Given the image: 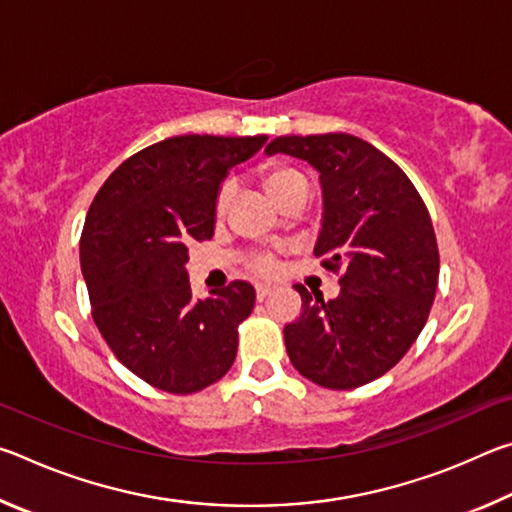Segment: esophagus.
<instances>
[{
	"instance_id": "34e87169",
	"label": "esophagus",
	"mask_w": 512,
	"mask_h": 512,
	"mask_svg": "<svg viewBox=\"0 0 512 512\" xmlns=\"http://www.w3.org/2000/svg\"><path fill=\"white\" fill-rule=\"evenodd\" d=\"M255 293H257V300L262 302V300H266L268 296H271V293H273V287H271V284H257V287H255Z\"/></svg>"
}]
</instances>
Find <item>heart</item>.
Here are the masks:
<instances>
[{
	"label": "heart",
	"instance_id": "1",
	"mask_svg": "<svg viewBox=\"0 0 512 512\" xmlns=\"http://www.w3.org/2000/svg\"><path fill=\"white\" fill-rule=\"evenodd\" d=\"M298 183H307V180H305V176H302L300 171L291 169V167H271V169L264 173V185H266L268 192H271V196L275 198V201H280V196L287 194L289 189L293 185H298ZM232 192H235V189H232V183H223L221 189H219V194H216L214 210H216V214H219V216H223L225 212H228L230 201H232ZM253 268H255L257 273L271 275L275 271V262H273L271 257H262V259H257Z\"/></svg>",
	"mask_w": 512,
	"mask_h": 512
}]
</instances>
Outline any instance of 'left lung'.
Listing matches in <instances>:
<instances>
[{"instance_id": "left-lung-1", "label": "left lung", "mask_w": 512, "mask_h": 512, "mask_svg": "<svg viewBox=\"0 0 512 512\" xmlns=\"http://www.w3.org/2000/svg\"><path fill=\"white\" fill-rule=\"evenodd\" d=\"M266 153L307 160L320 173L314 255L327 271H343L341 293L327 302L296 284L302 314L284 327L289 359L332 391L368 384L409 352L436 298L440 257L427 205L406 173L361 137H275Z\"/></svg>"}]
</instances>
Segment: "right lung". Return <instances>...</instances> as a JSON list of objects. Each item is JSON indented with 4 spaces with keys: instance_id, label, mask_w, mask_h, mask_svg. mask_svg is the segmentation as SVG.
<instances>
[{
    "instance_id": "obj_1",
    "label": "right lung",
    "mask_w": 512,
    "mask_h": 512,
    "mask_svg": "<svg viewBox=\"0 0 512 512\" xmlns=\"http://www.w3.org/2000/svg\"><path fill=\"white\" fill-rule=\"evenodd\" d=\"M266 135H178L131 155L94 196L81 235L92 318L115 357L160 391L189 395L237 357L255 289L235 280L192 296L187 246L214 235L216 194L230 167Z\"/></svg>"
}]
</instances>
